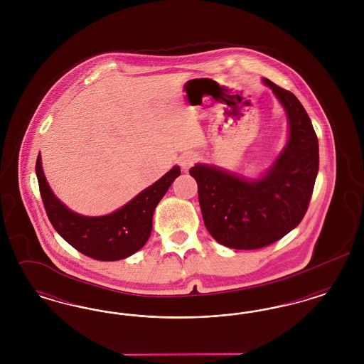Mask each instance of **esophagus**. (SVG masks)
I'll list each match as a JSON object with an SVG mask.
<instances>
[{"instance_id": "obj_1", "label": "esophagus", "mask_w": 364, "mask_h": 364, "mask_svg": "<svg viewBox=\"0 0 364 364\" xmlns=\"http://www.w3.org/2000/svg\"><path fill=\"white\" fill-rule=\"evenodd\" d=\"M195 161H196L195 153H184L178 158V164H180L181 169L186 171V172L195 164Z\"/></svg>"}]
</instances>
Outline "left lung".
Segmentation results:
<instances>
[{
  "instance_id": "obj_1",
  "label": "left lung",
  "mask_w": 364,
  "mask_h": 364,
  "mask_svg": "<svg viewBox=\"0 0 364 364\" xmlns=\"http://www.w3.org/2000/svg\"><path fill=\"white\" fill-rule=\"evenodd\" d=\"M288 119V140L259 177L196 164L190 174L208 233L225 247L257 250L284 237L303 220L319 168L318 138L300 101L269 79Z\"/></svg>"
}]
</instances>
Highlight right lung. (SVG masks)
<instances>
[{
  "mask_svg": "<svg viewBox=\"0 0 364 364\" xmlns=\"http://www.w3.org/2000/svg\"><path fill=\"white\" fill-rule=\"evenodd\" d=\"M35 171L43 206L57 233L79 252L104 262L128 258L147 242L156 205L181 173L180 166L176 165L119 210L88 217L72 211L53 193L42 169L41 153Z\"/></svg>",
  "mask_w": 364,
  "mask_h": 364,
  "instance_id": "right-lung-1",
  "label": "right lung"
}]
</instances>
